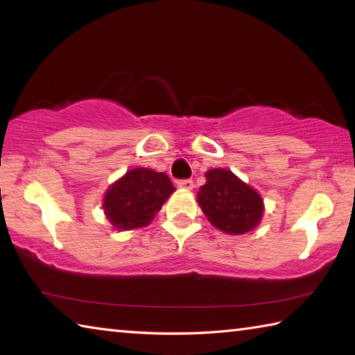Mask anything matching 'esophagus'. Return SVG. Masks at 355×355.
I'll return each instance as SVG.
<instances>
[{
  "label": "esophagus",
  "instance_id": "1",
  "mask_svg": "<svg viewBox=\"0 0 355 355\" xmlns=\"http://www.w3.org/2000/svg\"><path fill=\"white\" fill-rule=\"evenodd\" d=\"M177 184H178V188H182V189H192V188H194V182H192V180H189V178L178 180Z\"/></svg>",
  "mask_w": 355,
  "mask_h": 355
}]
</instances>
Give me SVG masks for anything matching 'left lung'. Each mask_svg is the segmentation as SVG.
I'll use <instances>...</instances> for the list:
<instances>
[{"instance_id":"obj_1","label":"left lung","mask_w":355,"mask_h":355,"mask_svg":"<svg viewBox=\"0 0 355 355\" xmlns=\"http://www.w3.org/2000/svg\"><path fill=\"white\" fill-rule=\"evenodd\" d=\"M205 177L207 183L197 192V202L216 228L243 235L258 225L263 200L257 191L225 169H211Z\"/></svg>"}]
</instances>
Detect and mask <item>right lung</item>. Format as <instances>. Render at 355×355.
I'll return each mask as SVG.
<instances>
[{
	"label": "right lung",
	"mask_w": 355,
	"mask_h": 355,
	"mask_svg": "<svg viewBox=\"0 0 355 355\" xmlns=\"http://www.w3.org/2000/svg\"><path fill=\"white\" fill-rule=\"evenodd\" d=\"M173 191L166 173L137 167L107 189L103 208L114 227L131 230L150 224Z\"/></svg>",
	"instance_id": "add662e5"
}]
</instances>
